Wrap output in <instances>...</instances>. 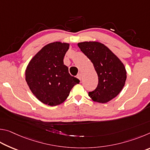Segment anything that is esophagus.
Wrapping results in <instances>:
<instances>
[{
  "mask_svg": "<svg viewBox=\"0 0 150 150\" xmlns=\"http://www.w3.org/2000/svg\"><path fill=\"white\" fill-rule=\"evenodd\" d=\"M77 77L79 78V79L80 81L81 80V79H82V75H81V73H79V74L77 75Z\"/></svg>",
  "mask_w": 150,
  "mask_h": 150,
  "instance_id": "1",
  "label": "esophagus"
}]
</instances>
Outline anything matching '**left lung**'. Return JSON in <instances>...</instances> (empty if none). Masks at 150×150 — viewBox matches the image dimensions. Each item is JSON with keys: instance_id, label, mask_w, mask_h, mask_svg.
<instances>
[{"instance_id": "1", "label": "left lung", "mask_w": 150, "mask_h": 150, "mask_svg": "<svg viewBox=\"0 0 150 150\" xmlns=\"http://www.w3.org/2000/svg\"><path fill=\"white\" fill-rule=\"evenodd\" d=\"M78 46L93 63L98 75L97 87L88 92V96L94 101L100 103H106L116 97L122 89L126 79L123 63L101 43L81 42Z\"/></svg>"}]
</instances>
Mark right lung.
<instances>
[{
	"label": "right lung",
	"instance_id": "add662e5",
	"mask_svg": "<svg viewBox=\"0 0 150 150\" xmlns=\"http://www.w3.org/2000/svg\"><path fill=\"white\" fill-rule=\"evenodd\" d=\"M67 43L54 42L45 45L30 61L26 81L32 93L42 103L56 106L64 102L70 91L79 83L69 73L63 58L69 49Z\"/></svg>",
	"mask_w": 150,
	"mask_h": 150
}]
</instances>
